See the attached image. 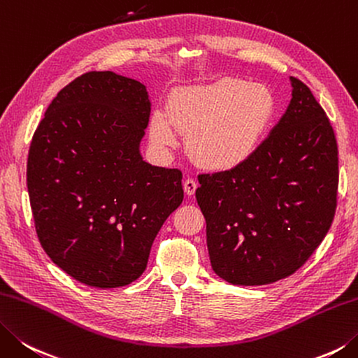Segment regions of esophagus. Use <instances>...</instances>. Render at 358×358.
<instances>
[{
    "mask_svg": "<svg viewBox=\"0 0 358 358\" xmlns=\"http://www.w3.org/2000/svg\"><path fill=\"white\" fill-rule=\"evenodd\" d=\"M196 188H198V184H196V180H194V179L187 178L184 180V192H185L187 196H193L194 192H196Z\"/></svg>",
    "mask_w": 358,
    "mask_h": 358,
    "instance_id": "esophagus-1",
    "label": "esophagus"
}]
</instances>
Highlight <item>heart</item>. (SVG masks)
Instances as JSON below:
<instances>
[{
	"label": "heart",
	"instance_id": "b5f03b06",
	"mask_svg": "<svg viewBox=\"0 0 358 358\" xmlns=\"http://www.w3.org/2000/svg\"><path fill=\"white\" fill-rule=\"evenodd\" d=\"M274 110V96L265 85L221 79L180 90L171 99L170 112H154L151 138L160 146H174L182 132L188 136L187 150L198 165L232 170L257 151Z\"/></svg>",
	"mask_w": 358,
	"mask_h": 358
}]
</instances>
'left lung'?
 Instances as JSON below:
<instances>
[{"mask_svg":"<svg viewBox=\"0 0 358 358\" xmlns=\"http://www.w3.org/2000/svg\"><path fill=\"white\" fill-rule=\"evenodd\" d=\"M292 80L284 117L245 164L199 174L213 271L234 285H266L304 265L332 224L338 148L326 112Z\"/></svg>","mask_w":358,"mask_h":358,"instance_id":"left-lung-1","label":"left lung"}]
</instances>
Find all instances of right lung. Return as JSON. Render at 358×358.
Masks as SVG:
<instances>
[{
  "mask_svg": "<svg viewBox=\"0 0 358 358\" xmlns=\"http://www.w3.org/2000/svg\"><path fill=\"white\" fill-rule=\"evenodd\" d=\"M150 113L138 80L89 71L57 93L34 132L26 182L37 237L59 268L89 287L138 279L184 199L182 173L140 154Z\"/></svg>",
  "mask_w": 358,
  "mask_h": 358,
  "instance_id": "right-lung-1",
  "label": "right lung"
}]
</instances>
